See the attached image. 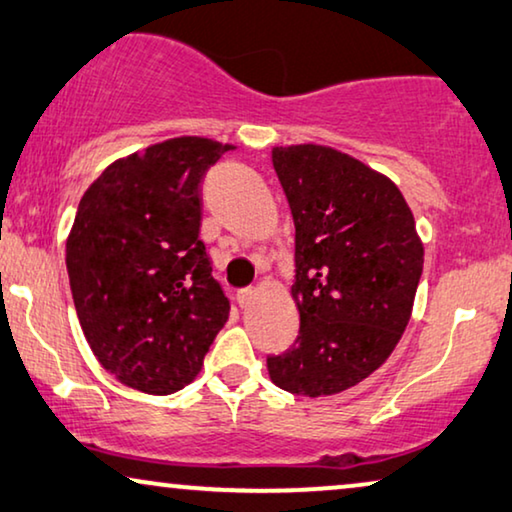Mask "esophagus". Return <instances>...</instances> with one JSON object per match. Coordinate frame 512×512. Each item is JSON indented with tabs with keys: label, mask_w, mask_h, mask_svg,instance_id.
I'll return each instance as SVG.
<instances>
[{
	"label": "esophagus",
	"mask_w": 512,
	"mask_h": 512,
	"mask_svg": "<svg viewBox=\"0 0 512 512\" xmlns=\"http://www.w3.org/2000/svg\"><path fill=\"white\" fill-rule=\"evenodd\" d=\"M255 297V290L253 287H243V290H236V301H239L241 308L250 306V301Z\"/></svg>",
	"instance_id": "1"
}]
</instances>
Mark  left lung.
I'll list each match as a JSON object with an SVG mask.
<instances>
[{
  "instance_id": "1",
  "label": "left lung",
  "mask_w": 512,
  "mask_h": 512,
  "mask_svg": "<svg viewBox=\"0 0 512 512\" xmlns=\"http://www.w3.org/2000/svg\"><path fill=\"white\" fill-rule=\"evenodd\" d=\"M294 220L299 336L266 357L280 390L327 397L383 366L410 320L424 248L390 178L334 148H273Z\"/></svg>"
}]
</instances>
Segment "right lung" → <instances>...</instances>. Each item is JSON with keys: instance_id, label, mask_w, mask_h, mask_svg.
<instances>
[{"instance_id": "1", "label": "right lung", "mask_w": 512, "mask_h": 512, "mask_svg": "<svg viewBox=\"0 0 512 512\" xmlns=\"http://www.w3.org/2000/svg\"><path fill=\"white\" fill-rule=\"evenodd\" d=\"M232 146L181 136L113 162L67 239L71 297L92 352L122 385L171 394L229 318L199 239L201 181Z\"/></svg>"}]
</instances>
